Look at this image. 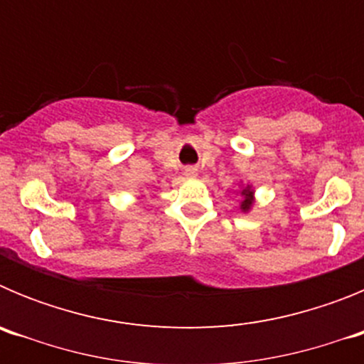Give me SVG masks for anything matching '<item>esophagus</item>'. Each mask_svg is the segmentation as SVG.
<instances>
[{
  "label": "esophagus",
  "mask_w": 364,
  "mask_h": 364,
  "mask_svg": "<svg viewBox=\"0 0 364 364\" xmlns=\"http://www.w3.org/2000/svg\"><path fill=\"white\" fill-rule=\"evenodd\" d=\"M184 175L188 176V178H195V176H197V167H186Z\"/></svg>",
  "instance_id": "34e87169"
}]
</instances>
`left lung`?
<instances>
[{
	"label": "left lung",
	"mask_w": 364,
	"mask_h": 364,
	"mask_svg": "<svg viewBox=\"0 0 364 364\" xmlns=\"http://www.w3.org/2000/svg\"><path fill=\"white\" fill-rule=\"evenodd\" d=\"M242 195H244V200H242V204H240V210L247 211L253 204V191L250 188H246V189H242Z\"/></svg>",
	"instance_id": "obj_1"
}]
</instances>
